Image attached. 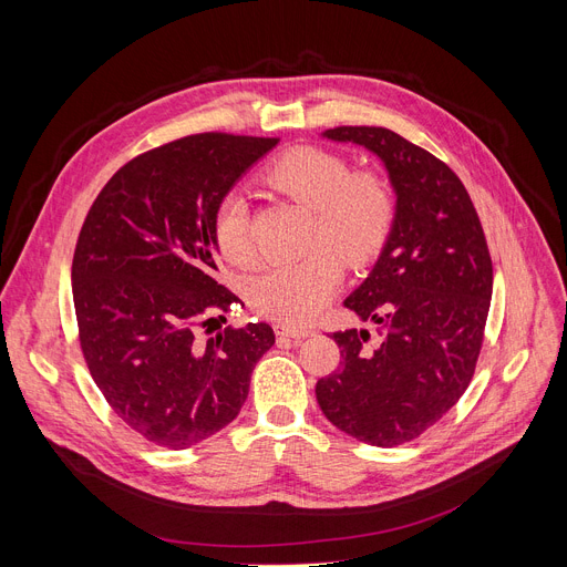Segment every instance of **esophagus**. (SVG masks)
I'll use <instances>...</instances> for the list:
<instances>
[{
    "instance_id": "obj_1",
    "label": "esophagus",
    "mask_w": 567,
    "mask_h": 567,
    "mask_svg": "<svg viewBox=\"0 0 567 567\" xmlns=\"http://www.w3.org/2000/svg\"><path fill=\"white\" fill-rule=\"evenodd\" d=\"M315 331L308 329V326H291V323H276V336L280 338H293V340H301V338H310Z\"/></svg>"
}]
</instances>
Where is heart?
<instances>
[{
    "label": "heart",
    "instance_id": "1",
    "mask_svg": "<svg viewBox=\"0 0 567 567\" xmlns=\"http://www.w3.org/2000/svg\"><path fill=\"white\" fill-rule=\"evenodd\" d=\"M266 178L317 212L312 246L323 248L299 261L264 268L248 282V299L266 317L303 323L329 303L342 282V258L349 266H365L379 255L395 220V199L377 172H351L344 156L319 146L289 148L266 167ZM214 241L231 264L252 259L250 208L244 188H229L220 197L214 214Z\"/></svg>",
    "mask_w": 567,
    "mask_h": 567
}]
</instances>
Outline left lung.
Listing matches in <instances>:
<instances>
[{
	"mask_svg": "<svg viewBox=\"0 0 567 567\" xmlns=\"http://www.w3.org/2000/svg\"><path fill=\"white\" fill-rule=\"evenodd\" d=\"M323 137L370 148L389 169L395 220L372 274L344 306L377 323L338 331L340 368L317 381L338 430L379 449L419 439L468 389L492 299V257L460 176L402 135L338 126Z\"/></svg>",
	"mask_w": 567,
	"mask_h": 567,
	"instance_id": "8db88e82",
	"label": "left lung"
}]
</instances>
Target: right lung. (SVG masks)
<instances>
[{
	"label": "right lung",
	"instance_id": "1",
	"mask_svg": "<svg viewBox=\"0 0 567 567\" xmlns=\"http://www.w3.org/2000/svg\"><path fill=\"white\" fill-rule=\"evenodd\" d=\"M280 137L199 133L112 174L73 255L80 349L99 391L133 432L184 451L229 425L276 344L268 323L208 329L238 303L216 280L220 197Z\"/></svg>",
	"mask_w": 567,
	"mask_h": 567
}]
</instances>
